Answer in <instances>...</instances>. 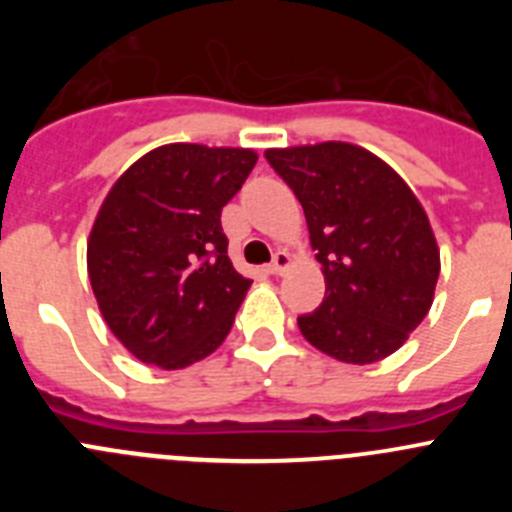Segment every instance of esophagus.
I'll return each instance as SVG.
<instances>
[{"instance_id":"esophagus-1","label":"esophagus","mask_w":512,"mask_h":512,"mask_svg":"<svg viewBox=\"0 0 512 512\" xmlns=\"http://www.w3.org/2000/svg\"><path fill=\"white\" fill-rule=\"evenodd\" d=\"M289 266V256L284 251H277L274 253V259H271V264L266 266V271L269 274H274V277H279V274H284V269Z\"/></svg>"}]
</instances>
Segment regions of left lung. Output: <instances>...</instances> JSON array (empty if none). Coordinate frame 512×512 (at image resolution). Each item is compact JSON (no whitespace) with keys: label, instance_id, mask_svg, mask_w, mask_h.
<instances>
[{"label":"left lung","instance_id":"8db88e82","mask_svg":"<svg viewBox=\"0 0 512 512\" xmlns=\"http://www.w3.org/2000/svg\"><path fill=\"white\" fill-rule=\"evenodd\" d=\"M266 161L305 210L325 297L297 318L302 336L346 364L395 354L428 315L438 246L410 187L351 143L271 148Z\"/></svg>","mask_w":512,"mask_h":512}]
</instances>
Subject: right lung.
Masks as SVG:
<instances>
[{
  "label": "right lung",
  "instance_id": "1",
  "mask_svg": "<svg viewBox=\"0 0 512 512\" xmlns=\"http://www.w3.org/2000/svg\"><path fill=\"white\" fill-rule=\"evenodd\" d=\"M256 153L171 143L138 158L110 189L87 246L104 323L143 364L184 369L233 328L251 279L228 259L220 212Z\"/></svg>",
  "mask_w": 512,
  "mask_h": 512
}]
</instances>
